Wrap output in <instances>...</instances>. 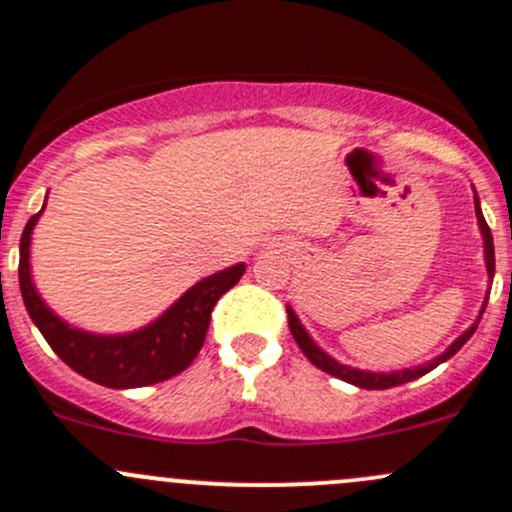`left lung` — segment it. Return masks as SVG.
Masks as SVG:
<instances>
[{"label": "left lung", "instance_id": "1", "mask_svg": "<svg viewBox=\"0 0 512 512\" xmlns=\"http://www.w3.org/2000/svg\"><path fill=\"white\" fill-rule=\"evenodd\" d=\"M476 215H478V225H480V232H483V240H485V265H488V275L493 277L495 272V250H493V235H490V227L485 223L483 213H480V205H478V195H476ZM488 304V302H485ZM485 304H483V312H485ZM483 312H480V317H483ZM478 317V322H480ZM287 322H289V332H292L294 342L299 344V349H302V354L307 356L309 361H312L317 369L327 371V374L337 376V379L347 381V384H354L359 386V389H391V386H401L406 384V381H414L418 376L428 374L431 369H436L438 364H443L446 359H451L453 354L458 352V349L463 347V344L468 342V339L473 337V332H476L478 322L473 324L471 329H466V332L461 334V337L456 339V342L451 344V347L446 349L441 356H436L433 361H428V364H421L416 366V369H404V371H391V374H374V371H359V369H352V366H344L339 364V361H334L332 356H327L322 352V349L317 347V344L309 339V334L304 332V327L299 324L297 314L292 312V309L287 307Z\"/></svg>", "mask_w": 512, "mask_h": 512}]
</instances>
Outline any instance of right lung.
Listing matches in <instances>:
<instances>
[{"label": "right lung", "instance_id": "1", "mask_svg": "<svg viewBox=\"0 0 512 512\" xmlns=\"http://www.w3.org/2000/svg\"><path fill=\"white\" fill-rule=\"evenodd\" d=\"M41 213L29 218L19 242V287L32 322L44 334L54 354L76 374L108 389H136L170 379L193 364L203 349L208 334L210 314L218 299L245 272V265L227 267L213 277H205L190 287L163 317L148 324L146 329L123 337H98L61 322L39 299L29 275V240Z\"/></svg>", "mask_w": 512, "mask_h": 512}]
</instances>
